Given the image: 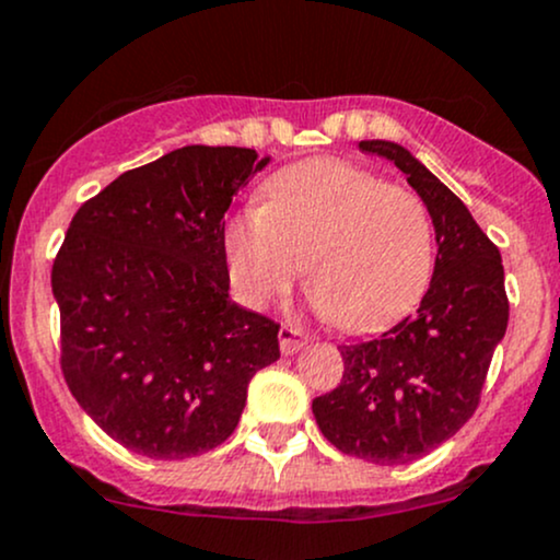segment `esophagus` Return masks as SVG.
<instances>
[{
	"label": "esophagus",
	"mask_w": 560,
	"mask_h": 560,
	"mask_svg": "<svg viewBox=\"0 0 560 560\" xmlns=\"http://www.w3.org/2000/svg\"><path fill=\"white\" fill-rule=\"evenodd\" d=\"M305 342H308V331H303L300 327H292V324H284V327L279 329V346L284 355L298 353Z\"/></svg>",
	"instance_id": "34e87169"
}]
</instances>
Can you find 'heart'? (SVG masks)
<instances>
[{"label":"heart","mask_w":560,"mask_h":560,"mask_svg":"<svg viewBox=\"0 0 560 560\" xmlns=\"http://www.w3.org/2000/svg\"><path fill=\"white\" fill-rule=\"evenodd\" d=\"M231 281L266 305L300 273L329 324L366 335L404 318L435 262L428 205L411 188L342 159H311L262 183V207L231 214L223 231Z\"/></svg>","instance_id":"b5f03b06"}]
</instances>
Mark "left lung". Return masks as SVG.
I'll return each instance as SVG.
<instances>
[{
    "mask_svg": "<svg viewBox=\"0 0 560 560\" xmlns=\"http://www.w3.org/2000/svg\"><path fill=\"white\" fill-rule=\"evenodd\" d=\"M390 159L433 218L435 268L420 308L385 335L340 346V385L313 398L318 428L342 454L407 465L452 439L481 401L497 342L508 329L500 249L468 207L404 145L361 140Z\"/></svg>",
    "mask_w": 560,
    "mask_h": 560,
    "instance_id": "obj_1",
    "label": "left lung"
}]
</instances>
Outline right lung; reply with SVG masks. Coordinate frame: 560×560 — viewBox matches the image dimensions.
<instances>
[{
	"instance_id": "right-lung-1",
	"label": "right lung",
	"mask_w": 560,
	"mask_h": 560,
	"mask_svg": "<svg viewBox=\"0 0 560 560\" xmlns=\"http://www.w3.org/2000/svg\"><path fill=\"white\" fill-rule=\"evenodd\" d=\"M268 159L186 145L116 177L73 214L52 262L60 370L79 407L151 459L214 450L279 324L229 298L225 212Z\"/></svg>"
}]
</instances>
